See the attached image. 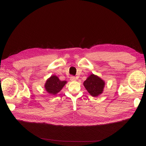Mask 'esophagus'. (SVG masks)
<instances>
[{"label": "esophagus", "instance_id": "34e87169", "mask_svg": "<svg viewBox=\"0 0 146 146\" xmlns=\"http://www.w3.org/2000/svg\"><path fill=\"white\" fill-rule=\"evenodd\" d=\"M70 80L71 81H76V78L74 76H70Z\"/></svg>", "mask_w": 146, "mask_h": 146}]
</instances>
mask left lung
Wrapping results in <instances>:
<instances>
[{
	"instance_id": "1",
	"label": "left lung",
	"mask_w": 146,
	"mask_h": 146,
	"mask_svg": "<svg viewBox=\"0 0 146 146\" xmlns=\"http://www.w3.org/2000/svg\"><path fill=\"white\" fill-rule=\"evenodd\" d=\"M83 84L91 96L96 97L103 92L105 82L98 76L92 74L87 78Z\"/></svg>"
}]
</instances>
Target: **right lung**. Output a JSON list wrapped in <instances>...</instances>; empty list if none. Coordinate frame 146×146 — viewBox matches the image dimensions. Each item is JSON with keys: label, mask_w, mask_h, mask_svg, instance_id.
Here are the masks:
<instances>
[{"label": "right lung", "mask_w": 146, "mask_h": 146, "mask_svg": "<svg viewBox=\"0 0 146 146\" xmlns=\"http://www.w3.org/2000/svg\"><path fill=\"white\" fill-rule=\"evenodd\" d=\"M66 82V81H60L56 76H51L46 81L44 87L47 92L55 95L62 89Z\"/></svg>", "instance_id": "add662e5"}]
</instances>
